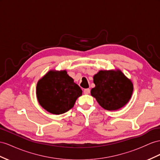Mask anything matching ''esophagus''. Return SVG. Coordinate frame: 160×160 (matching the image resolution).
Segmentation results:
<instances>
[{
  "mask_svg": "<svg viewBox=\"0 0 160 160\" xmlns=\"http://www.w3.org/2000/svg\"><path fill=\"white\" fill-rule=\"evenodd\" d=\"M84 93L85 95H88L90 93V89L89 88H86L84 90Z\"/></svg>",
  "mask_w": 160,
  "mask_h": 160,
  "instance_id": "obj_1",
  "label": "esophagus"
}]
</instances>
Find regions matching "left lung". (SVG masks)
<instances>
[{"label":"left lung","instance_id":"1","mask_svg":"<svg viewBox=\"0 0 160 160\" xmlns=\"http://www.w3.org/2000/svg\"><path fill=\"white\" fill-rule=\"evenodd\" d=\"M93 82L95 87L91 89V96L106 110L121 109L132 97V82L119 69L99 71L93 76Z\"/></svg>","mask_w":160,"mask_h":160}]
</instances>
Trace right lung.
Listing matches in <instances>:
<instances>
[{
  "instance_id": "right-lung-1",
  "label": "right lung",
  "mask_w": 160,
  "mask_h": 160,
  "mask_svg": "<svg viewBox=\"0 0 160 160\" xmlns=\"http://www.w3.org/2000/svg\"><path fill=\"white\" fill-rule=\"evenodd\" d=\"M82 94V89L66 70L51 69L41 78L36 85V97L40 105L55 115L72 109Z\"/></svg>"
}]
</instances>
